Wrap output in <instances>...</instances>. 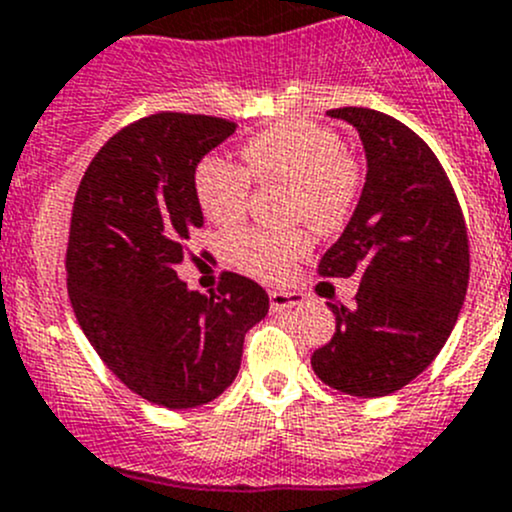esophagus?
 I'll return each instance as SVG.
<instances>
[{
    "instance_id": "34e87169",
    "label": "esophagus",
    "mask_w": 512,
    "mask_h": 512,
    "mask_svg": "<svg viewBox=\"0 0 512 512\" xmlns=\"http://www.w3.org/2000/svg\"><path fill=\"white\" fill-rule=\"evenodd\" d=\"M268 298H271L273 311H286V308L301 306L303 303V296L296 291H271L268 293Z\"/></svg>"
}]
</instances>
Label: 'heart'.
<instances>
[{"instance_id":"heart-1","label":"heart","mask_w":512,"mask_h":512,"mask_svg":"<svg viewBox=\"0 0 512 512\" xmlns=\"http://www.w3.org/2000/svg\"><path fill=\"white\" fill-rule=\"evenodd\" d=\"M244 166L221 154H209L194 169L199 209L216 226H231L246 214L250 171L261 184H288V216L306 219L316 229H336L351 211L358 191V166L343 151L336 131L313 121H281L244 146ZM311 239L303 231L241 229L226 241L231 263L266 281L288 271Z\"/></svg>"}]
</instances>
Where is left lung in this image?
Here are the masks:
<instances>
[{"instance_id": "8db88e82", "label": "left lung", "mask_w": 512, "mask_h": 512, "mask_svg": "<svg viewBox=\"0 0 512 512\" xmlns=\"http://www.w3.org/2000/svg\"><path fill=\"white\" fill-rule=\"evenodd\" d=\"M351 124L366 151V184L323 276H361L356 303H328L336 333L311 356L326 386L358 398L401 391L448 341L470 254L465 221L426 141L393 116L361 106L328 111Z\"/></svg>"}]
</instances>
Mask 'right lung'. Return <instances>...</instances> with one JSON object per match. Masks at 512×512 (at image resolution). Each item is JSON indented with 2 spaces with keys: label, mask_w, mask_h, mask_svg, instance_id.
I'll return each mask as SVG.
<instances>
[{
  "label": "right lung",
  "mask_w": 512,
  "mask_h": 512,
  "mask_svg": "<svg viewBox=\"0 0 512 512\" xmlns=\"http://www.w3.org/2000/svg\"><path fill=\"white\" fill-rule=\"evenodd\" d=\"M234 131L214 116H146L101 146L74 199L67 286L77 321L116 378L156 406L219 398L239 373L244 336L268 313V293L239 273L221 276L219 296L176 276L204 226L194 169Z\"/></svg>",
  "instance_id": "add662e5"
}]
</instances>
